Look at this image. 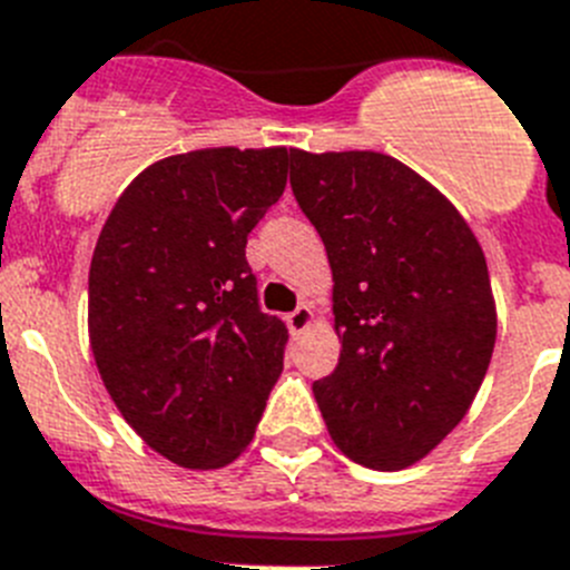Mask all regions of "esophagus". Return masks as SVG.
Listing matches in <instances>:
<instances>
[{
  "label": "esophagus",
  "mask_w": 570,
  "mask_h": 570,
  "mask_svg": "<svg viewBox=\"0 0 570 570\" xmlns=\"http://www.w3.org/2000/svg\"><path fill=\"white\" fill-rule=\"evenodd\" d=\"M286 324H289V330H292V333H295V335L304 333L306 326L313 324V309H309V306L301 304L298 309H292V313L286 315Z\"/></svg>",
  "instance_id": "34e87169"
}]
</instances>
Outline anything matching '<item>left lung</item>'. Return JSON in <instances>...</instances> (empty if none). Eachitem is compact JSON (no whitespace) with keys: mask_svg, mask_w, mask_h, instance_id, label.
<instances>
[{"mask_svg":"<svg viewBox=\"0 0 570 570\" xmlns=\"http://www.w3.org/2000/svg\"><path fill=\"white\" fill-rule=\"evenodd\" d=\"M292 195L333 266L338 367L313 384L353 462L402 470L468 413L497 341L482 246L448 197L379 151H295Z\"/></svg>","mask_w":570,"mask_h":570,"instance_id":"obj_1","label":"left lung"}]
</instances>
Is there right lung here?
<instances>
[{"instance_id": "right-lung-1", "label": "right lung", "mask_w": 570, "mask_h": 570, "mask_svg": "<svg viewBox=\"0 0 570 570\" xmlns=\"http://www.w3.org/2000/svg\"><path fill=\"white\" fill-rule=\"evenodd\" d=\"M286 148H203L148 166L114 203L88 272L108 395L148 448L191 470L252 442L289 333L257 301L246 240L278 203Z\"/></svg>"}]
</instances>
